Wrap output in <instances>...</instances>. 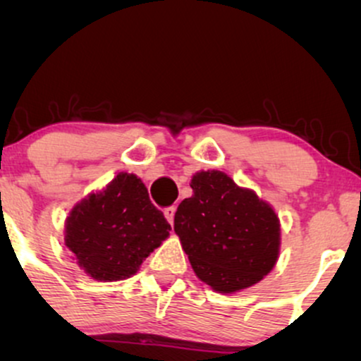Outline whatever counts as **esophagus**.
<instances>
[{
  "label": "esophagus",
  "instance_id": "34e87169",
  "mask_svg": "<svg viewBox=\"0 0 361 361\" xmlns=\"http://www.w3.org/2000/svg\"><path fill=\"white\" fill-rule=\"evenodd\" d=\"M175 212H176V207H168V209H164V217H166V221L171 224L175 222Z\"/></svg>",
  "mask_w": 361,
  "mask_h": 361
}]
</instances>
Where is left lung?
Returning <instances> with one entry per match:
<instances>
[{"label": "left lung", "mask_w": 361, "mask_h": 361, "mask_svg": "<svg viewBox=\"0 0 361 361\" xmlns=\"http://www.w3.org/2000/svg\"><path fill=\"white\" fill-rule=\"evenodd\" d=\"M190 186L175 233L198 279L222 293L258 283L279 258L280 222L271 207L215 169L197 173Z\"/></svg>", "instance_id": "obj_1"}]
</instances>
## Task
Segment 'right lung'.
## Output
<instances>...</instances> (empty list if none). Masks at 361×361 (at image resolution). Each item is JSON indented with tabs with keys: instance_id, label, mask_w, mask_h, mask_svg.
Here are the masks:
<instances>
[{
	"instance_id": "1",
	"label": "right lung",
	"mask_w": 361,
	"mask_h": 361,
	"mask_svg": "<svg viewBox=\"0 0 361 361\" xmlns=\"http://www.w3.org/2000/svg\"><path fill=\"white\" fill-rule=\"evenodd\" d=\"M171 226L149 200L135 175L120 173L102 192L78 204L66 222V246L78 264L100 281L128 279Z\"/></svg>"
}]
</instances>
